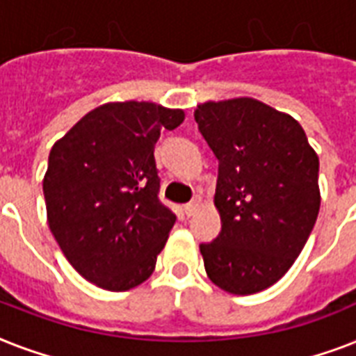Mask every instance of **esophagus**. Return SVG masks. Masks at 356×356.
<instances>
[{
    "label": "esophagus",
    "mask_w": 356,
    "mask_h": 356,
    "mask_svg": "<svg viewBox=\"0 0 356 356\" xmlns=\"http://www.w3.org/2000/svg\"><path fill=\"white\" fill-rule=\"evenodd\" d=\"M200 209H201V200L200 197H195L192 203H188V205L184 207V212H186V216H194L195 212L200 211Z\"/></svg>",
    "instance_id": "esophagus-1"
}]
</instances>
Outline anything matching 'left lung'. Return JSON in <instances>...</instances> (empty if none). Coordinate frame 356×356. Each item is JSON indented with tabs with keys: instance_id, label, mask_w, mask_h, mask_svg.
I'll return each instance as SVG.
<instances>
[{
	"instance_id": "obj_1",
	"label": "left lung",
	"mask_w": 356,
	"mask_h": 356,
	"mask_svg": "<svg viewBox=\"0 0 356 356\" xmlns=\"http://www.w3.org/2000/svg\"><path fill=\"white\" fill-rule=\"evenodd\" d=\"M194 118L220 161L214 194L222 233L201 243L218 288L251 296L275 284L320 212V159L290 114L253 97L200 103Z\"/></svg>"
}]
</instances>
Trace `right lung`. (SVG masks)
<instances>
[{"mask_svg": "<svg viewBox=\"0 0 356 356\" xmlns=\"http://www.w3.org/2000/svg\"><path fill=\"white\" fill-rule=\"evenodd\" d=\"M184 122L183 108L151 102L103 103L49 151L47 223L64 257L92 284L125 292L155 270L175 214L156 194L155 144Z\"/></svg>", "mask_w": 356, "mask_h": 356, "instance_id": "right-lung-1", "label": "right lung"}]
</instances>
